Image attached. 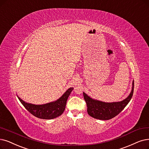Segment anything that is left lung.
<instances>
[{
	"label": "left lung",
	"mask_w": 149,
	"mask_h": 149,
	"mask_svg": "<svg viewBox=\"0 0 149 149\" xmlns=\"http://www.w3.org/2000/svg\"><path fill=\"white\" fill-rule=\"evenodd\" d=\"M134 91V81L132 91L129 96L120 102L104 103L92 99L83 92L84 98L87 106V112L89 116L99 120H109L117 116L125 108L132 98Z\"/></svg>",
	"instance_id": "1"
}]
</instances>
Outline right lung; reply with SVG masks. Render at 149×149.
<instances>
[{
	"label": "right lung",
	"instance_id": "obj_1",
	"mask_svg": "<svg viewBox=\"0 0 149 149\" xmlns=\"http://www.w3.org/2000/svg\"><path fill=\"white\" fill-rule=\"evenodd\" d=\"M73 90V88L72 87L68 88L56 102L45 104L35 105L27 103L20 98L18 97V98L24 108L33 116L42 119H52L62 115L65 111L67 99Z\"/></svg>",
	"mask_w": 149,
	"mask_h": 149
}]
</instances>
